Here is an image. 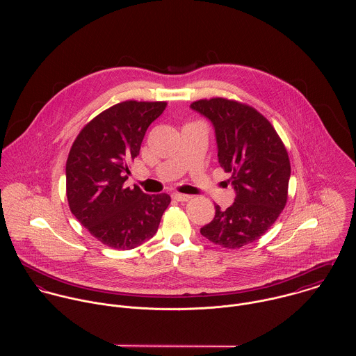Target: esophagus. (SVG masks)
<instances>
[{
  "instance_id": "obj_1",
  "label": "esophagus",
  "mask_w": 356,
  "mask_h": 356,
  "mask_svg": "<svg viewBox=\"0 0 356 356\" xmlns=\"http://www.w3.org/2000/svg\"><path fill=\"white\" fill-rule=\"evenodd\" d=\"M172 199L177 200V202L184 203V202H189V200L192 199V196H189V195H182V193H172Z\"/></svg>"
}]
</instances>
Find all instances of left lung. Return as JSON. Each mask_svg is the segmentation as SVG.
I'll use <instances>...</instances> for the list:
<instances>
[{"mask_svg": "<svg viewBox=\"0 0 356 356\" xmlns=\"http://www.w3.org/2000/svg\"><path fill=\"white\" fill-rule=\"evenodd\" d=\"M213 126L218 160L232 174L234 203L215 205L213 219L200 229L211 243L237 250L260 238L288 199L291 163L271 123L254 108L227 99L192 102Z\"/></svg>", "mask_w": 356, "mask_h": 356, "instance_id": "1", "label": "left lung"}]
</instances>
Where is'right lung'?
Wrapping results in <instances>:
<instances>
[{"mask_svg": "<svg viewBox=\"0 0 356 356\" xmlns=\"http://www.w3.org/2000/svg\"><path fill=\"white\" fill-rule=\"evenodd\" d=\"M165 105L119 102L90 120L71 147L65 164L68 205L104 245L124 251L152 238L171 202L167 193L124 186L129 163L140 154L147 129Z\"/></svg>", "mask_w": 356, "mask_h": 356, "instance_id": "1", "label": "right lung"}]
</instances>
